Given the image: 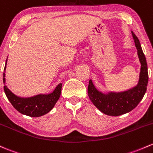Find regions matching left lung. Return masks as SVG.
Masks as SVG:
<instances>
[{
  "label": "left lung",
  "instance_id": "8db88e82",
  "mask_svg": "<svg viewBox=\"0 0 153 153\" xmlns=\"http://www.w3.org/2000/svg\"><path fill=\"white\" fill-rule=\"evenodd\" d=\"M133 36L141 64L140 77L137 86L124 92L104 94L98 91L91 80L89 81L88 86L89 99L92 103L105 114L117 117L130 112L137 106L147 91L148 83L147 61L141 49L139 39L133 33Z\"/></svg>",
  "mask_w": 153,
  "mask_h": 153
}]
</instances>
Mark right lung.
I'll return each mask as SVG.
<instances>
[{
  "label": "right lung",
  "instance_id": "add662e5",
  "mask_svg": "<svg viewBox=\"0 0 153 153\" xmlns=\"http://www.w3.org/2000/svg\"><path fill=\"white\" fill-rule=\"evenodd\" d=\"M5 70H6V66L4 67ZM3 75L4 78V72ZM4 82L5 83V78H4ZM62 86V83H59L51 94H39L29 98L17 97L8 89L6 85H4V89L8 100L16 110L22 114L31 117H39L46 114L50 111L52 110L61 95Z\"/></svg>",
  "mask_w": 153,
  "mask_h": 153
}]
</instances>
